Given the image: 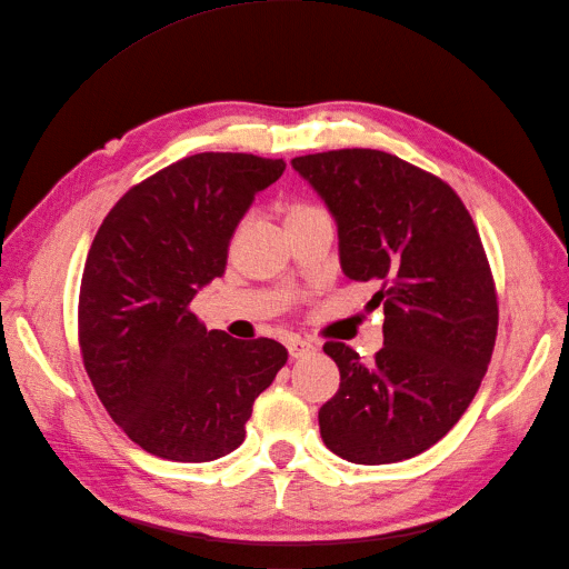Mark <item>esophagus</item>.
I'll return each mask as SVG.
<instances>
[{
    "label": "esophagus",
    "instance_id": "obj_1",
    "mask_svg": "<svg viewBox=\"0 0 569 569\" xmlns=\"http://www.w3.org/2000/svg\"><path fill=\"white\" fill-rule=\"evenodd\" d=\"M318 347H320L318 341L306 339V337H291L289 343H287V349H289V356H291V358H303V356H308V353L318 351Z\"/></svg>",
    "mask_w": 569,
    "mask_h": 569
}]
</instances>
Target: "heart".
<instances>
[{
    "instance_id": "obj_1",
    "label": "heart",
    "mask_w": 569,
    "mask_h": 569,
    "mask_svg": "<svg viewBox=\"0 0 569 569\" xmlns=\"http://www.w3.org/2000/svg\"><path fill=\"white\" fill-rule=\"evenodd\" d=\"M318 213H325L320 206H316V203H308V201H297V203H291L289 206V211H287V222L289 220H301V218H311V216H318Z\"/></svg>"
}]
</instances>
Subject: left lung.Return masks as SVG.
I'll return each mask as SVG.
<instances>
[{"label":"left lung","instance_id":"8db88e82","mask_svg":"<svg viewBox=\"0 0 569 569\" xmlns=\"http://www.w3.org/2000/svg\"><path fill=\"white\" fill-rule=\"evenodd\" d=\"M337 220L341 270L377 282L385 347L327 341L341 375L320 412L327 449L385 465L435 446L472 403L496 343V284L472 216L427 170L377 149L291 159Z\"/></svg>","mask_w":569,"mask_h":569}]
</instances>
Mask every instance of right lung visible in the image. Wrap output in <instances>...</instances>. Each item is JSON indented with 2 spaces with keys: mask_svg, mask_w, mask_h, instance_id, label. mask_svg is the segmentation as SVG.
I'll list each match as a JSON object with an SVG mask.
<instances>
[{
  "mask_svg": "<svg viewBox=\"0 0 569 569\" xmlns=\"http://www.w3.org/2000/svg\"><path fill=\"white\" fill-rule=\"evenodd\" d=\"M284 166L194 153L128 189L94 234L78 301L82 363L113 422L151 456L209 462L234 451L256 396L287 363L274 339L209 332L189 311Z\"/></svg>",
  "mask_w": 569,
  "mask_h": 569,
  "instance_id": "obj_1",
  "label": "right lung"
}]
</instances>
